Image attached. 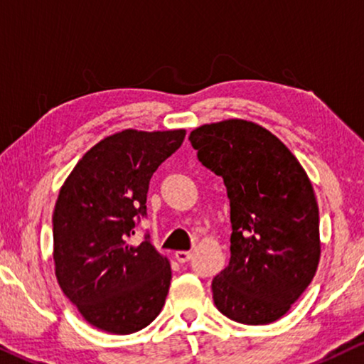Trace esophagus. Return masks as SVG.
<instances>
[{
	"label": "esophagus",
	"mask_w": 364,
	"mask_h": 364,
	"mask_svg": "<svg viewBox=\"0 0 364 364\" xmlns=\"http://www.w3.org/2000/svg\"><path fill=\"white\" fill-rule=\"evenodd\" d=\"M173 257H176L177 262L181 263H186L192 258V252H187V250H177L176 253H173Z\"/></svg>",
	"instance_id": "esophagus-1"
}]
</instances>
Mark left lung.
<instances>
[{
    "instance_id": "1",
    "label": "left lung",
    "mask_w": 364,
    "mask_h": 364,
    "mask_svg": "<svg viewBox=\"0 0 364 364\" xmlns=\"http://www.w3.org/2000/svg\"><path fill=\"white\" fill-rule=\"evenodd\" d=\"M230 200V262L212 282L222 315L243 325L280 320L310 285L321 257L320 212L305 168L270 131L245 119L188 136Z\"/></svg>"
}]
</instances>
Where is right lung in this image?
Segmentation results:
<instances>
[{
	"instance_id": "1",
	"label": "right lung",
	"mask_w": 364,
	"mask_h": 364,
	"mask_svg": "<svg viewBox=\"0 0 364 364\" xmlns=\"http://www.w3.org/2000/svg\"><path fill=\"white\" fill-rule=\"evenodd\" d=\"M186 129H124L84 154L53 212L54 273L64 295L97 330L131 335L156 320L171 262L151 242H129L146 215L149 182L181 147Z\"/></svg>"
}]
</instances>
